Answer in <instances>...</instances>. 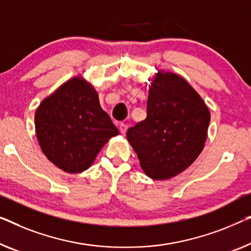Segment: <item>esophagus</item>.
<instances>
[{
  "instance_id": "34e87169",
  "label": "esophagus",
  "mask_w": 251,
  "mask_h": 251,
  "mask_svg": "<svg viewBox=\"0 0 251 251\" xmlns=\"http://www.w3.org/2000/svg\"><path fill=\"white\" fill-rule=\"evenodd\" d=\"M119 129H120V131H121V133L125 134L126 132V130H128V126L125 125V123H120Z\"/></svg>"
}]
</instances>
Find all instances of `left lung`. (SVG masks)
I'll return each mask as SVG.
<instances>
[{
    "instance_id": "left-lung-1",
    "label": "left lung",
    "mask_w": 251,
    "mask_h": 251,
    "mask_svg": "<svg viewBox=\"0 0 251 251\" xmlns=\"http://www.w3.org/2000/svg\"><path fill=\"white\" fill-rule=\"evenodd\" d=\"M210 113L199 94L181 75L157 71L147 100V118L126 131L140 166L151 179L177 176L205 146Z\"/></svg>"
}]
</instances>
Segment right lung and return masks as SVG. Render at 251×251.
<instances>
[{
    "label": "right lung",
    "instance_id": "add662e5",
    "mask_svg": "<svg viewBox=\"0 0 251 251\" xmlns=\"http://www.w3.org/2000/svg\"><path fill=\"white\" fill-rule=\"evenodd\" d=\"M35 129L46 157L67 173L86 171L108 139L119 134L95 88L80 75L43 100Z\"/></svg>",
    "mask_w": 251,
    "mask_h": 251
}]
</instances>
